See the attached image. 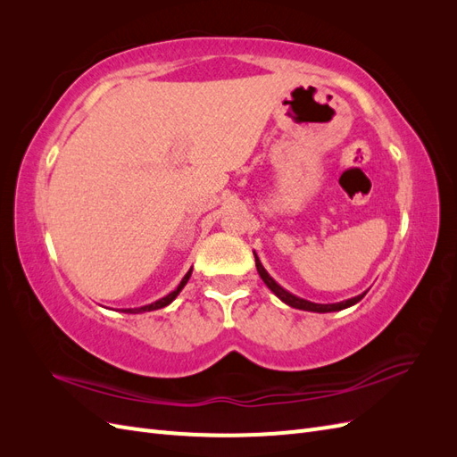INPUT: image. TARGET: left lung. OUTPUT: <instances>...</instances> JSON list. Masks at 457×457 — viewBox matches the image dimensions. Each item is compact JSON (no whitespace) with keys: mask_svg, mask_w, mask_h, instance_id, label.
Wrapping results in <instances>:
<instances>
[{"mask_svg":"<svg viewBox=\"0 0 457 457\" xmlns=\"http://www.w3.org/2000/svg\"><path fill=\"white\" fill-rule=\"evenodd\" d=\"M255 267H257V272H259V276L262 278V282H265L272 292H274V295L276 297H280L286 305H289V307H294V309H301V311H312V312H334V311H341V309H347V307H351V305H354V303H358L362 299V295H358V297H353V299H347V301H341V303H334V305H320V303H311V301H307V299H299V297H295V295H292L289 292H286L284 287H280L278 284H276L270 276H269V272L262 269V265H261V261H259V257L255 255Z\"/></svg>","mask_w":457,"mask_h":457,"instance_id":"1","label":"left lung"}]
</instances>
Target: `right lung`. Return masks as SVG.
Returning a JSON list of instances; mask_svg holds the SVG:
<instances>
[{
    "label": "right lung",
    "instance_id": "add662e5",
    "mask_svg": "<svg viewBox=\"0 0 457 457\" xmlns=\"http://www.w3.org/2000/svg\"><path fill=\"white\" fill-rule=\"evenodd\" d=\"M190 274H192V269L185 274V278L181 280V284H179L175 292H171L170 295H165V297H162V299H158V301H154V303H150V305H145V307H139V309H123V312H129V314L146 312V311L150 312V311H158V309H162V307H165V305H170V303L179 295V292H181V289L187 286V282H188V278H190Z\"/></svg>",
    "mask_w": 457,
    "mask_h": 457
}]
</instances>
